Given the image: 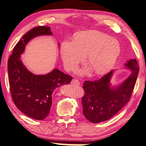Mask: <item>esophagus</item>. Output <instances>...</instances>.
<instances>
[{
	"label": "esophagus",
	"mask_w": 146,
	"mask_h": 146,
	"mask_svg": "<svg viewBox=\"0 0 146 146\" xmlns=\"http://www.w3.org/2000/svg\"><path fill=\"white\" fill-rule=\"evenodd\" d=\"M71 84L79 85H80V82H79V81L77 80V79H73V80L71 81Z\"/></svg>",
	"instance_id": "34e87169"
}]
</instances>
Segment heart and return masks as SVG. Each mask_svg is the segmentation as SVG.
I'll return each mask as SVG.
<instances>
[{
	"label": "heart",
	"instance_id": "obj_1",
	"mask_svg": "<svg viewBox=\"0 0 146 146\" xmlns=\"http://www.w3.org/2000/svg\"><path fill=\"white\" fill-rule=\"evenodd\" d=\"M61 52L64 66L68 71L77 68L87 55V63L96 74H104L115 65L121 53L115 38L97 31L75 34L74 41L62 42Z\"/></svg>",
	"mask_w": 146,
	"mask_h": 146
}]
</instances>
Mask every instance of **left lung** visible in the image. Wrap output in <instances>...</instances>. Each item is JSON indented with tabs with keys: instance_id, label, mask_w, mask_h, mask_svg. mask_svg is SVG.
Wrapping results in <instances>:
<instances>
[{
	"instance_id": "8db88e82",
	"label": "left lung",
	"mask_w": 146,
	"mask_h": 146,
	"mask_svg": "<svg viewBox=\"0 0 146 146\" xmlns=\"http://www.w3.org/2000/svg\"><path fill=\"white\" fill-rule=\"evenodd\" d=\"M125 66L131 69V74L117 87H111L113 71L102 78L85 81L83 83L85 93L81 100L83 113L91 123H98L110 119L130 100L139 67L136 59H130Z\"/></svg>"
}]
</instances>
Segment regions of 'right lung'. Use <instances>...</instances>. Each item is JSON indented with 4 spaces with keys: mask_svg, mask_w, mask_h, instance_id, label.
<instances>
[{
    "mask_svg": "<svg viewBox=\"0 0 146 146\" xmlns=\"http://www.w3.org/2000/svg\"><path fill=\"white\" fill-rule=\"evenodd\" d=\"M52 35L50 27L38 26L27 33L13 48L8 60V74L13 102L23 113L33 119L47 117L52 105V93L57 87L69 84L73 77L55 69L44 75L33 74L21 60L28 42L39 35Z\"/></svg>",
    "mask_w": 146,
    "mask_h": 146,
    "instance_id": "1",
    "label": "right lung"
}]
</instances>
